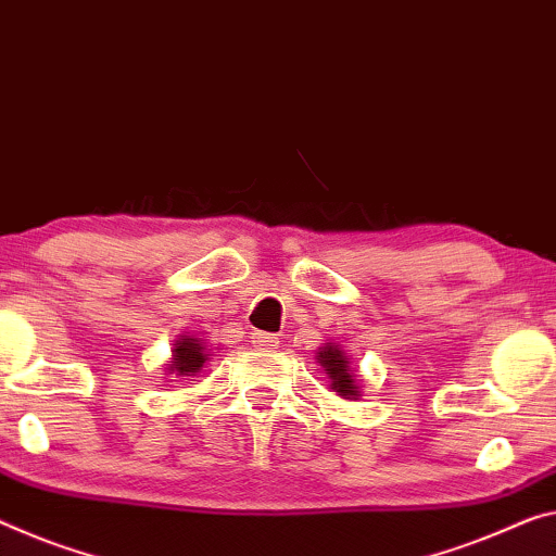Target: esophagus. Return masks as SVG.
Segmentation results:
<instances>
[{"instance_id": "esophagus-1", "label": "esophagus", "mask_w": 556, "mask_h": 556, "mask_svg": "<svg viewBox=\"0 0 556 556\" xmlns=\"http://www.w3.org/2000/svg\"><path fill=\"white\" fill-rule=\"evenodd\" d=\"M251 343H253L255 348H276V345H278V338L270 336V332L255 330V332H251Z\"/></svg>"}]
</instances>
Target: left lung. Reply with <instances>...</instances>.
I'll use <instances>...</instances> for the list:
<instances>
[{
    "label": "left lung",
    "mask_w": 556,
    "mask_h": 556,
    "mask_svg": "<svg viewBox=\"0 0 556 556\" xmlns=\"http://www.w3.org/2000/svg\"><path fill=\"white\" fill-rule=\"evenodd\" d=\"M315 361L323 365V370L330 378V390H336L345 400L361 397V386H357L355 370L350 367V357L343 348L336 343H326L318 350Z\"/></svg>",
    "instance_id": "left-lung-1"
}]
</instances>
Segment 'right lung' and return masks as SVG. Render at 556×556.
Returning <instances> with one entry per match:
<instances>
[{
	"label": "right lung",
	"instance_id": "right-lung-1",
	"mask_svg": "<svg viewBox=\"0 0 556 556\" xmlns=\"http://www.w3.org/2000/svg\"><path fill=\"white\" fill-rule=\"evenodd\" d=\"M170 353H174V357H170V365L166 367V372H176V378L178 375L199 372L203 363L208 361L206 345H203L199 338H191V336L178 338Z\"/></svg>",
	"mask_w": 556,
	"mask_h": 556
}]
</instances>
